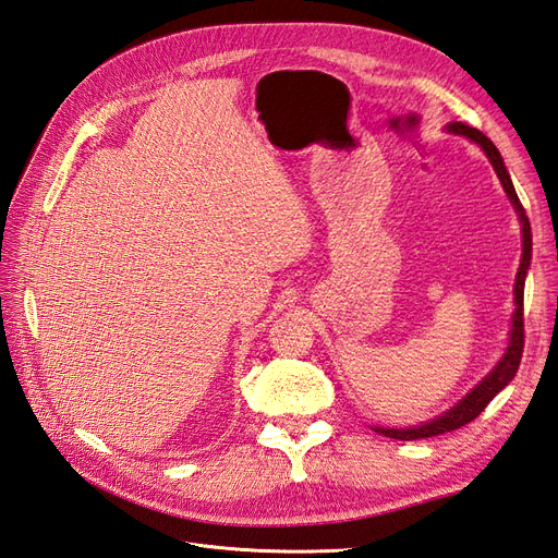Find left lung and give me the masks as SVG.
<instances>
[{"mask_svg":"<svg viewBox=\"0 0 558 558\" xmlns=\"http://www.w3.org/2000/svg\"><path fill=\"white\" fill-rule=\"evenodd\" d=\"M451 134H461V137L470 140L472 144H477L488 162L494 165V170L502 183V191L508 195V199L512 202V207L519 216V223H521V265L517 269V279H514V314H512V328H510V340L508 347H505V353L500 356V361L494 365L492 373H488L482 381H477L475 386L470 388V391L449 408L447 412H442L440 416H435L430 421H424V424L418 426H408V428H388V426H369L375 433L386 435V437H393V440H421V437H433V435H442L449 430L461 428L465 424H470L472 418H477L488 402H492L505 386H508L521 363V351H523V283H526V275H529V267H531V223H529V216L523 211L521 202L517 197V191L512 185L510 172L508 167L502 162L500 150L494 146V142L482 134L480 130L470 128L465 123H449L445 128Z\"/></svg>","mask_w":558,"mask_h":558,"instance_id":"obj_1","label":"left lung"}]
</instances>
